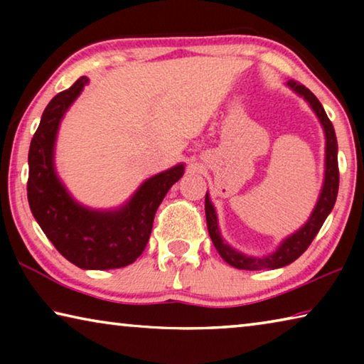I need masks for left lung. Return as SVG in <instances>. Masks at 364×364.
<instances>
[{
  "instance_id": "8db88e82",
  "label": "left lung",
  "mask_w": 364,
  "mask_h": 364,
  "mask_svg": "<svg viewBox=\"0 0 364 364\" xmlns=\"http://www.w3.org/2000/svg\"><path fill=\"white\" fill-rule=\"evenodd\" d=\"M289 88H292L295 93L300 95L304 100L310 104V107L315 110L316 117L321 122L324 128V136H326V170H324V183L321 194H319V199L316 202L315 208L308 218L306 223L300 228L299 231H295L291 236L286 237L284 241L276 252L267 257H249L244 255L236 249H232L231 245H228L223 239H221V234L218 230V220H217V212H215V207L210 202V197L208 193L205 194V218H207V228L208 234H210L212 242L215 249L218 250L221 258L231 267L237 269H249V271H257V269H276L282 268L286 264L292 263L297 260V258L304 254L308 249V245L311 244L313 239L321 230L324 220L328 218L332 208H334L336 199H337V191H338V164H337V138L334 127H332L331 120L326 115L321 102L318 101V97L311 93L306 86L300 85L297 82H287Z\"/></svg>"
}]
</instances>
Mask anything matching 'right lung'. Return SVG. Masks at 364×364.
Wrapping results in <instances>:
<instances>
[{
    "label": "right lung",
    "instance_id": "right-lung-1",
    "mask_svg": "<svg viewBox=\"0 0 364 364\" xmlns=\"http://www.w3.org/2000/svg\"><path fill=\"white\" fill-rule=\"evenodd\" d=\"M88 78L53 97L41 115L28 151V205L59 254L83 269H114L133 263L149 241L156 212L168 189L184 173L180 164L146 180L117 210H91L67 193L54 168V143L67 109Z\"/></svg>",
    "mask_w": 364,
    "mask_h": 364
}]
</instances>
